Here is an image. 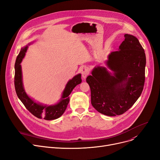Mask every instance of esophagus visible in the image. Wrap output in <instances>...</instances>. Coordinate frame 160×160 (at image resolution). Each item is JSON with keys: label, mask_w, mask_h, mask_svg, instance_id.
Masks as SVG:
<instances>
[{"label": "esophagus", "mask_w": 160, "mask_h": 160, "mask_svg": "<svg viewBox=\"0 0 160 160\" xmlns=\"http://www.w3.org/2000/svg\"><path fill=\"white\" fill-rule=\"evenodd\" d=\"M89 73V70L88 68V67H83V68L81 69V74H82V77L83 80H85L86 77H88V75Z\"/></svg>", "instance_id": "34e87169"}]
</instances>
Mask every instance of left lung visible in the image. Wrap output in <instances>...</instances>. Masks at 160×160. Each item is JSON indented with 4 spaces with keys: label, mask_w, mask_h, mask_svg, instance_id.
<instances>
[{
    "label": "left lung",
    "mask_w": 160,
    "mask_h": 160,
    "mask_svg": "<svg viewBox=\"0 0 160 160\" xmlns=\"http://www.w3.org/2000/svg\"><path fill=\"white\" fill-rule=\"evenodd\" d=\"M118 50L108 56L106 67L96 66L86 82L91 104L108 116L128 110L140 97L145 83L146 56L139 40L126 33Z\"/></svg>",
    "instance_id": "1"
}]
</instances>
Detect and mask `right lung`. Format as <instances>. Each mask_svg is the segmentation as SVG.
Instances as JSON below:
<instances>
[{
    "instance_id": "add662e5",
    "label": "right lung",
    "mask_w": 160,
    "mask_h": 160,
    "mask_svg": "<svg viewBox=\"0 0 160 160\" xmlns=\"http://www.w3.org/2000/svg\"><path fill=\"white\" fill-rule=\"evenodd\" d=\"M33 43H29L21 48V51L17 57L15 64V88L17 95L27 110L39 119L54 120L60 117L65 112L69 102V95L73 89L82 82L81 74H78L69 80L62 92L60 99L54 104H44L33 100L25 91L22 82L21 62L24 58L28 46Z\"/></svg>"
}]
</instances>
